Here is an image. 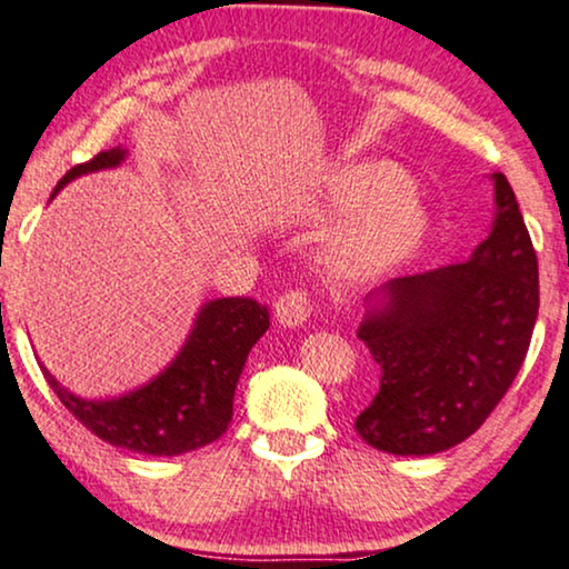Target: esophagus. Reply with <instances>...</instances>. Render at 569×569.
Returning <instances> with one entry per match:
<instances>
[{
  "instance_id": "obj_1",
  "label": "esophagus",
  "mask_w": 569,
  "mask_h": 569,
  "mask_svg": "<svg viewBox=\"0 0 569 569\" xmlns=\"http://www.w3.org/2000/svg\"><path fill=\"white\" fill-rule=\"evenodd\" d=\"M311 313V300L306 292H284L282 298L273 306V319L282 327H300L309 319Z\"/></svg>"
}]
</instances>
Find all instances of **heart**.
Here are the masks:
<instances>
[{"mask_svg":"<svg viewBox=\"0 0 569 569\" xmlns=\"http://www.w3.org/2000/svg\"><path fill=\"white\" fill-rule=\"evenodd\" d=\"M319 250V266L338 282H370L397 271L429 233V212L410 176L391 162H357L332 170L300 210L306 223L346 216Z\"/></svg>","mask_w":569,"mask_h":569,"instance_id":"b5f03b06","label":"heart"}]
</instances>
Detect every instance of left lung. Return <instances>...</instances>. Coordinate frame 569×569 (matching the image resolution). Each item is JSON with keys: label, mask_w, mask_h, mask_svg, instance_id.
Instances as JSON below:
<instances>
[{"label": "left lung", "mask_w": 569, "mask_h": 569, "mask_svg": "<svg viewBox=\"0 0 569 569\" xmlns=\"http://www.w3.org/2000/svg\"><path fill=\"white\" fill-rule=\"evenodd\" d=\"M466 263L391 279L365 298L357 338L380 389L359 437L391 456H437L469 439L517 378L538 319V258L509 180Z\"/></svg>", "instance_id": "1"}]
</instances>
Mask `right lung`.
Listing matches in <instances>:
<instances>
[{
  "label": "right lung",
  "instance_id": "add662e5",
  "mask_svg": "<svg viewBox=\"0 0 569 569\" xmlns=\"http://www.w3.org/2000/svg\"><path fill=\"white\" fill-rule=\"evenodd\" d=\"M124 146L100 151L90 162L71 167L52 197L71 180L100 170H117ZM269 330V311L250 298H212L199 306L191 332L172 362L151 380L117 397L87 399L60 386L42 365L50 389L66 410L96 437L140 456L172 458L216 442L229 429L233 391L247 353Z\"/></svg>",
  "mask_w": 569,
  "mask_h": 569
}]
</instances>
